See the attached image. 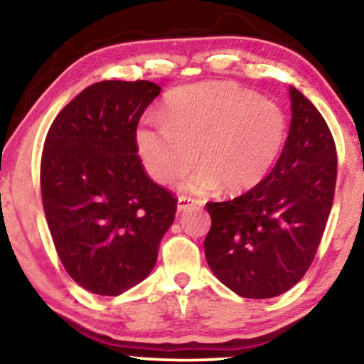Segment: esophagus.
<instances>
[{"label": "esophagus", "mask_w": 364, "mask_h": 364, "mask_svg": "<svg viewBox=\"0 0 364 364\" xmlns=\"http://www.w3.org/2000/svg\"><path fill=\"white\" fill-rule=\"evenodd\" d=\"M197 203V200H193L191 197H186V196H181L178 197V202H177V210L178 212H186L187 208L193 207Z\"/></svg>", "instance_id": "obj_1"}]
</instances>
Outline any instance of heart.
Segmentation results:
<instances>
[{
	"instance_id": "obj_1",
	"label": "heart",
	"mask_w": 364,
	"mask_h": 364,
	"mask_svg": "<svg viewBox=\"0 0 364 364\" xmlns=\"http://www.w3.org/2000/svg\"><path fill=\"white\" fill-rule=\"evenodd\" d=\"M283 109L230 82L183 86L168 94L162 122L137 129L139 156L152 178L177 181L198 157L203 167L187 182L193 192L220 187L242 193L258 186L285 147Z\"/></svg>"
}]
</instances>
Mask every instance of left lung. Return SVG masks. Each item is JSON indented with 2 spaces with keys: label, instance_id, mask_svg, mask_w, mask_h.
<instances>
[{
  "label": "left lung",
  "instance_id": "left-lung-1",
  "mask_svg": "<svg viewBox=\"0 0 364 364\" xmlns=\"http://www.w3.org/2000/svg\"><path fill=\"white\" fill-rule=\"evenodd\" d=\"M291 124L273 171L250 191L207 202L203 248L218 280L243 298H273L301 280L335 198V139L318 109L290 87Z\"/></svg>",
  "mask_w": 364,
  "mask_h": 364
}]
</instances>
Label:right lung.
<instances>
[{"instance_id":"add662e5","label":"right lung","mask_w":364,"mask_h":364,"mask_svg":"<svg viewBox=\"0 0 364 364\" xmlns=\"http://www.w3.org/2000/svg\"><path fill=\"white\" fill-rule=\"evenodd\" d=\"M161 87L102 81L84 89L49 127L41 197L54 247L87 291L116 296L146 278L176 218L177 198L137 156V124Z\"/></svg>"}]
</instances>
